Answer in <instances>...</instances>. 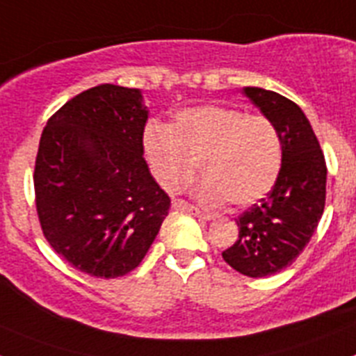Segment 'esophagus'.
Wrapping results in <instances>:
<instances>
[{
    "mask_svg": "<svg viewBox=\"0 0 356 356\" xmlns=\"http://www.w3.org/2000/svg\"><path fill=\"white\" fill-rule=\"evenodd\" d=\"M172 207H175V209H178V210H185V212L193 213V216H196L197 219H201V221H210V219H212V217H210V216H207V213L200 212V210H197L196 207L188 205L187 201L175 200V201H172Z\"/></svg>",
    "mask_w": 356,
    "mask_h": 356,
    "instance_id": "obj_1",
    "label": "esophagus"
}]
</instances>
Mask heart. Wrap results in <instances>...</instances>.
<instances>
[{
	"instance_id": "1",
	"label": "heart",
	"mask_w": 356,
	"mask_h": 356,
	"mask_svg": "<svg viewBox=\"0 0 356 356\" xmlns=\"http://www.w3.org/2000/svg\"><path fill=\"white\" fill-rule=\"evenodd\" d=\"M143 146L151 172L168 193L184 191L200 163L203 178L194 194L209 209L254 205L275 187L284 163L273 121L225 105L180 110L169 128L149 124Z\"/></svg>"
}]
</instances>
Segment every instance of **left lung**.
<instances>
[{
  "instance_id": "left-lung-1",
  "label": "left lung",
  "mask_w": 356,
  "mask_h": 356,
  "mask_svg": "<svg viewBox=\"0 0 356 356\" xmlns=\"http://www.w3.org/2000/svg\"><path fill=\"white\" fill-rule=\"evenodd\" d=\"M242 94L278 128L284 163L271 193L235 221L238 238L222 259L241 275L262 278L291 266L316 232L325 210L326 162L294 102L259 87H244Z\"/></svg>"
}]
</instances>
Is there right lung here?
Masks as SVG:
<instances>
[{
  "label": "right lung",
  "mask_w": 356,
  "mask_h": 356,
  "mask_svg": "<svg viewBox=\"0 0 356 356\" xmlns=\"http://www.w3.org/2000/svg\"><path fill=\"white\" fill-rule=\"evenodd\" d=\"M147 115L139 89L103 83L65 103L40 135L33 185L44 237L96 278L134 271L171 209L143 156Z\"/></svg>",
  "instance_id": "add662e5"
}]
</instances>
